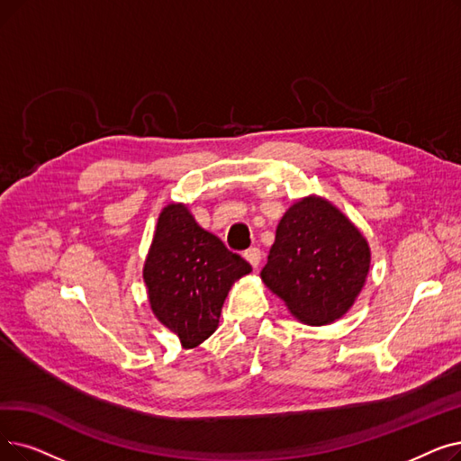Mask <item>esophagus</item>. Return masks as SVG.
Segmentation results:
<instances>
[{
    "mask_svg": "<svg viewBox=\"0 0 461 461\" xmlns=\"http://www.w3.org/2000/svg\"><path fill=\"white\" fill-rule=\"evenodd\" d=\"M245 259H247V262L256 269L258 266H259V262H262V250H259V249H249L245 254Z\"/></svg>",
    "mask_w": 461,
    "mask_h": 461,
    "instance_id": "esophagus-1",
    "label": "esophagus"
}]
</instances>
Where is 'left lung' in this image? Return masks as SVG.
Returning a JSON list of instances; mask_svg holds the SVG:
<instances>
[{
    "instance_id": "left-lung-1",
    "label": "left lung",
    "mask_w": 461,
    "mask_h": 461,
    "mask_svg": "<svg viewBox=\"0 0 461 461\" xmlns=\"http://www.w3.org/2000/svg\"><path fill=\"white\" fill-rule=\"evenodd\" d=\"M369 266L366 237L328 199L309 195L280 218L259 276L295 318L324 326L354 305Z\"/></svg>"
}]
</instances>
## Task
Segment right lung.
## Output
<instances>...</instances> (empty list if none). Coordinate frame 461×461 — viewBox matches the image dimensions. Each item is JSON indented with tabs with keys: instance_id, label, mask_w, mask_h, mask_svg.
Instances as JSON below:
<instances>
[{
	"instance_id": "obj_1",
	"label": "right lung",
	"mask_w": 461,
	"mask_h": 461,
	"mask_svg": "<svg viewBox=\"0 0 461 461\" xmlns=\"http://www.w3.org/2000/svg\"><path fill=\"white\" fill-rule=\"evenodd\" d=\"M250 264L199 226L183 203L158 216L143 278L154 316L185 348L202 345L218 328L224 299Z\"/></svg>"
}]
</instances>
